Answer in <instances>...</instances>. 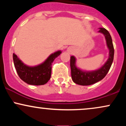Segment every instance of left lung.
Returning a JSON list of instances; mask_svg holds the SVG:
<instances>
[{"mask_svg":"<svg viewBox=\"0 0 126 126\" xmlns=\"http://www.w3.org/2000/svg\"><path fill=\"white\" fill-rule=\"evenodd\" d=\"M99 32L105 36L107 45L109 49V57L107 61L101 68L94 71H83L76 66V58L74 56L70 57V68L73 81L75 83L83 86L92 85L102 80L106 76L110 69L114 59V49L112 38L106 29L100 28Z\"/></svg>","mask_w":126,"mask_h":126,"instance_id":"obj_1","label":"left lung"}]
</instances>
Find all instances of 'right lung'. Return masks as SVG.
<instances>
[{"label": "right lung", "mask_w": 126, "mask_h": 126, "mask_svg": "<svg viewBox=\"0 0 126 126\" xmlns=\"http://www.w3.org/2000/svg\"><path fill=\"white\" fill-rule=\"evenodd\" d=\"M61 53V51L55 52L50 55L43 63L34 67L27 66L14 53L13 60L14 66L18 76L23 81L32 85H44L47 83L51 78L52 63Z\"/></svg>", "instance_id": "right-lung-1"}]
</instances>
